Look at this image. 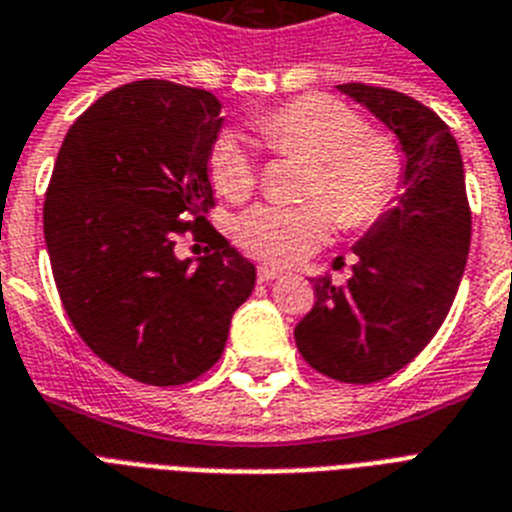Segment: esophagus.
I'll return each mask as SVG.
<instances>
[{
  "mask_svg": "<svg viewBox=\"0 0 512 512\" xmlns=\"http://www.w3.org/2000/svg\"><path fill=\"white\" fill-rule=\"evenodd\" d=\"M278 276H284V270L270 268V265H260V268H257V281H263V284H268V281H273V278Z\"/></svg>",
  "mask_w": 512,
  "mask_h": 512,
  "instance_id": "esophagus-1",
  "label": "esophagus"
}]
</instances>
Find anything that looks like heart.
<instances>
[{
    "mask_svg": "<svg viewBox=\"0 0 512 512\" xmlns=\"http://www.w3.org/2000/svg\"><path fill=\"white\" fill-rule=\"evenodd\" d=\"M270 149L313 162L305 194L321 202L257 205L236 220V242L270 265L302 263L328 242L334 218L344 228L373 226L392 207L402 184V155L384 134L336 99L307 94L255 118ZM207 176L228 199H242L257 184L255 157L244 141L223 131L207 155Z\"/></svg>",
    "mask_w": 512,
    "mask_h": 512,
    "instance_id": "b5f03b06",
    "label": "heart"
}]
</instances>
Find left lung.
<instances>
[{"mask_svg":"<svg viewBox=\"0 0 512 512\" xmlns=\"http://www.w3.org/2000/svg\"><path fill=\"white\" fill-rule=\"evenodd\" d=\"M400 139V202L355 244L344 286L313 278L315 305L297 323L299 355L344 384H373L405 368L450 313L471 247V207L458 141L434 110L400 91L342 83Z\"/></svg>","mask_w":512,"mask_h":512,"instance_id":"8db88e82","label":"left lung"}]
</instances>
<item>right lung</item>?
<instances>
[{"mask_svg": "<svg viewBox=\"0 0 512 512\" xmlns=\"http://www.w3.org/2000/svg\"><path fill=\"white\" fill-rule=\"evenodd\" d=\"M223 126L205 89L134 81L70 126L44 202L62 307L86 347L141 384L178 386L223 355L255 265L207 223V155ZM208 242L194 264L181 235Z\"/></svg>", "mask_w": 512, "mask_h": 512, "instance_id": "right-lung-1", "label": "right lung"}]
</instances>
